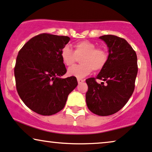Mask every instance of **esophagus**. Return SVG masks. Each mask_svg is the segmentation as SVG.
I'll list each match as a JSON object with an SVG mask.
<instances>
[{
  "instance_id": "esophagus-1",
  "label": "esophagus",
  "mask_w": 152,
  "mask_h": 152,
  "mask_svg": "<svg viewBox=\"0 0 152 152\" xmlns=\"http://www.w3.org/2000/svg\"><path fill=\"white\" fill-rule=\"evenodd\" d=\"M77 82H78V83H79V84H81V83H82V82H85V80L80 79V78H78V79H77Z\"/></svg>"
}]
</instances>
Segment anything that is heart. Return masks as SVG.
Segmentation results:
<instances>
[{"instance_id":"heart-1","label":"heart","mask_w":152,"mask_h":152,"mask_svg":"<svg viewBox=\"0 0 152 152\" xmlns=\"http://www.w3.org/2000/svg\"><path fill=\"white\" fill-rule=\"evenodd\" d=\"M65 46L61 50L62 61L67 67L72 66L80 58V65H75L67 70V75L81 78L88 75L91 70L99 71L107 63L108 55L106 49L96 48V44L87 40L80 41L73 46Z\"/></svg>"}]
</instances>
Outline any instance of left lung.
<instances>
[{"label": "left lung", "mask_w": 152, "mask_h": 152, "mask_svg": "<svg viewBox=\"0 0 152 152\" xmlns=\"http://www.w3.org/2000/svg\"><path fill=\"white\" fill-rule=\"evenodd\" d=\"M108 47L107 63L96 78L86 80L87 107L93 113L110 115L121 109L132 96L137 75L136 52L126 40L115 35L99 37ZM97 79L106 82L99 84Z\"/></svg>", "instance_id": "left-lung-1"}]
</instances>
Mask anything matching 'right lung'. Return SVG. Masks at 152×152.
<instances>
[{"mask_svg":"<svg viewBox=\"0 0 152 152\" xmlns=\"http://www.w3.org/2000/svg\"><path fill=\"white\" fill-rule=\"evenodd\" d=\"M70 39L40 34L19 51L14 68L17 91L24 104L37 113L50 115L59 112L77 85L75 77L61 78L67 72L61 50Z\"/></svg>","mask_w":152,"mask_h":152,"instance_id":"1","label":"right lung"}]
</instances>
